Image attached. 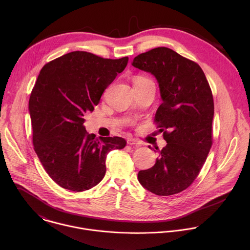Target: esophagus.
I'll list each match as a JSON object with an SVG mask.
<instances>
[{
    "instance_id": "1",
    "label": "esophagus",
    "mask_w": 250,
    "mask_h": 250,
    "mask_svg": "<svg viewBox=\"0 0 250 250\" xmlns=\"http://www.w3.org/2000/svg\"><path fill=\"white\" fill-rule=\"evenodd\" d=\"M127 143L129 144V145H136V146H139L141 143L139 142V141H137L136 139H133V138H129L128 140H127Z\"/></svg>"
}]
</instances>
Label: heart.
<instances>
[{
	"label": "heart",
	"mask_w": 250,
	"mask_h": 250,
	"mask_svg": "<svg viewBox=\"0 0 250 250\" xmlns=\"http://www.w3.org/2000/svg\"><path fill=\"white\" fill-rule=\"evenodd\" d=\"M147 79H145V78H143V77H138L136 80H135V82H140V81H146Z\"/></svg>",
	"instance_id": "heart-1"
}]
</instances>
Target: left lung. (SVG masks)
<instances>
[{
	"label": "left lung",
	"mask_w": 250,
	"mask_h": 250,
	"mask_svg": "<svg viewBox=\"0 0 250 250\" xmlns=\"http://www.w3.org/2000/svg\"><path fill=\"white\" fill-rule=\"evenodd\" d=\"M132 65L157 79L163 103L154 121L167 143L156 148V164L139 172V182L160 196L178 193L197 177L212 147L211 87L197 63L167 47L139 55Z\"/></svg>",
	"instance_id": "8db88e82"
}]
</instances>
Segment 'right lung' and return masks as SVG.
Wrapping results in <instances>:
<instances>
[{
  "label": "right lung",
  "instance_id": "1",
  "mask_svg": "<svg viewBox=\"0 0 250 250\" xmlns=\"http://www.w3.org/2000/svg\"><path fill=\"white\" fill-rule=\"evenodd\" d=\"M128 61L75 51L40 70L29 102L33 143L44 169L62 188L83 191L95 187L106 174L107 153L125 147L122 138L88 134L83 116L99 104Z\"/></svg>",
  "mask_w": 250,
  "mask_h": 250
}]
</instances>
